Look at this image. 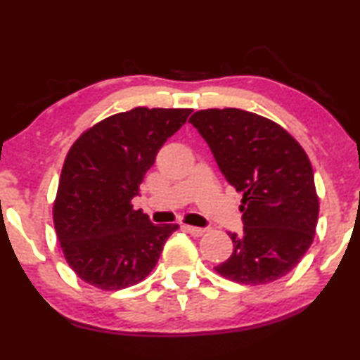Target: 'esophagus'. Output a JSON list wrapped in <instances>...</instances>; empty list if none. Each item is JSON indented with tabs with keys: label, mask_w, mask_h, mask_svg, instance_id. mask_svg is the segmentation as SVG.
<instances>
[{
	"label": "esophagus",
	"mask_w": 360,
	"mask_h": 360,
	"mask_svg": "<svg viewBox=\"0 0 360 360\" xmlns=\"http://www.w3.org/2000/svg\"><path fill=\"white\" fill-rule=\"evenodd\" d=\"M184 229L187 230V233H191L192 236H202L205 233V229H199V226H191V225H186Z\"/></svg>",
	"instance_id": "34e87169"
}]
</instances>
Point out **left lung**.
<instances>
[{
    "instance_id": "1",
    "label": "left lung",
    "mask_w": 360,
    "mask_h": 360,
    "mask_svg": "<svg viewBox=\"0 0 360 360\" xmlns=\"http://www.w3.org/2000/svg\"><path fill=\"white\" fill-rule=\"evenodd\" d=\"M189 122L243 194V233H229L233 252L215 271L245 285L287 276L313 243L320 210L305 150L279 124L248 110H197Z\"/></svg>"
}]
</instances>
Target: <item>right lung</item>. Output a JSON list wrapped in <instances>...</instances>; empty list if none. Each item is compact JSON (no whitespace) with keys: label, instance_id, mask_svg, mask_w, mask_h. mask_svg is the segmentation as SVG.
Masks as SVG:
<instances>
[{"label":"right lung","instance_id":"right-lung-1","mask_svg":"<svg viewBox=\"0 0 360 360\" xmlns=\"http://www.w3.org/2000/svg\"><path fill=\"white\" fill-rule=\"evenodd\" d=\"M192 109L135 108L81 134L65 158L53 225L81 281L101 290L135 285L153 271L179 225H155L135 210L146 171Z\"/></svg>","mask_w":360,"mask_h":360}]
</instances>
